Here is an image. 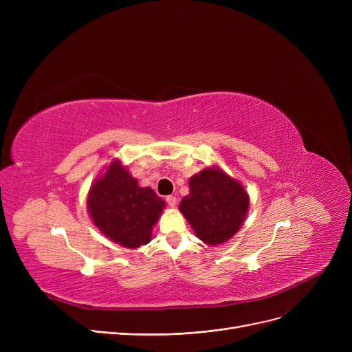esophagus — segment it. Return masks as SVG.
I'll list each match as a JSON object with an SVG mask.
<instances>
[{
	"instance_id": "34e87169",
	"label": "esophagus",
	"mask_w": 352,
	"mask_h": 352,
	"mask_svg": "<svg viewBox=\"0 0 352 352\" xmlns=\"http://www.w3.org/2000/svg\"><path fill=\"white\" fill-rule=\"evenodd\" d=\"M166 204H168L171 208H174V207L177 206V198H175V197H173V195L166 197Z\"/></svg>"
}]
</instances>
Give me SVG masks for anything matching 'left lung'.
<instances>
[{"instance_id": "1", "label": "left lung", "mask_w": 352, "mask_h": 352, "mask_svg": "<svg viewBox=\"0 0 352 352\" xmlns=\"http://www.w3.org/2000/svg\"><path fill=\"white\" fill-rule=\"evenodd\" d=\"M190 194L179 202V211L195 235L207 245H221L243 227L250 208V195L238 179L221 166L211 165L194 174Z\"/></svg>"}]
</instances>
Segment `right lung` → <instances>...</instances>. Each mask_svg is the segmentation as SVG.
Returning a JSON list of instances; mask_svg holds the SVG:
<instances>
[{
  "label": "right lung",
  "instance_id": "right-lung-1",
  "mask_svg": "<svg viewBox=\"0 0 352 352\" xmlns=\"http://www.w3.org/2000/svg\"><path fill=\"white\" fill-rule=\"evenodd\" d=\"M164 208L165 201L153 188L140 187L118 158L105 166L87 195V211L94 226L111 241L129 250L151 241Z\"/></svg>",
  "mask_w": 352,
  "mask_h": 352
}]
</instances>
